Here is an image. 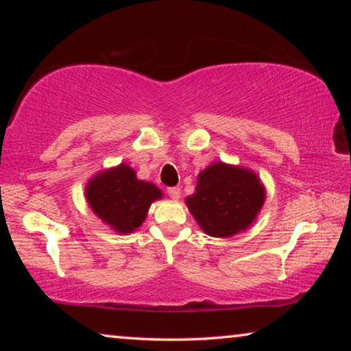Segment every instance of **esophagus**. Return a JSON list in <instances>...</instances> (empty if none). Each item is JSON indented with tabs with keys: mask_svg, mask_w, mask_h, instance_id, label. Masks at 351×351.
I'll use <instances>...</instances> for the list:
<instances>
[{
	"mask_svg": "<svg viewBox=\"0 0 351 351\" xmlns=\"http://www.w3.org/2000/svg\"><path fill=\"white\" fill-rule=\"evenodd\" d=\"M167 192L170 195V198H173V199H180V197H181V189L180 187H170Z\"/></svg>",
	"mask_w": 351,
	"mask_h": 351,
	"instance_id": "obj_1",
	"label": "esophagus"
}]
</instances>
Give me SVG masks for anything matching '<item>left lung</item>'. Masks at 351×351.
Here are the masks:
<instances>
[{
  "instance_id": "left-lung-1",
  "label": "left lung",
  "mask_w": 351,
  "mask_h": 351,
  "mask_svg": "<svg viewBox=\"0 0 351 351\" xmlns=\"http://www.w3.org/2000/svg\"><path fill=\"white\" fill-rule=\"evenodd\" d=\"M195 190L186 203L210 237H232L245 230L265 203V190L257 175L223 162L201 171Z\"/></svg>"
}]
</instances>
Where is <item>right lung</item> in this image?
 <instances>
[{
  "label": "right lung",
  "instance_id": "right-lung-1",
  "mask_svg": "<svg viewBox=\"0 0 351 351\" xmlns=\"http://www.w3.org/2000/svg\"><path fill=\"white\" fill-rule=\"evenodd\" d=\"M161 197V190L154 184L139 181L127 164L102 171L86 187L88 203L96 215L121 234L138 229L148 207Z\"/></svg>",
  "mask_w": 351,
  "mask_h": 351
}]
</instances>
